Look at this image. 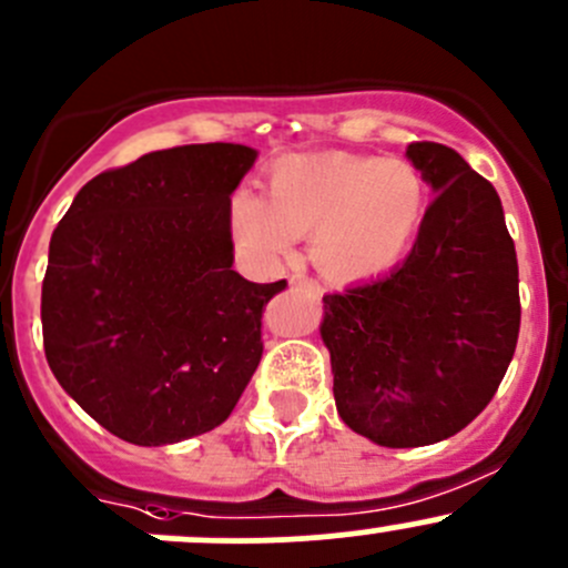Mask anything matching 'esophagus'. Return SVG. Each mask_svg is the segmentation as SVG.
I'll list each match as a JSON object with an SVG mask.
<instances>
[{
  "mask_svg": "<svg viewBox=\"0 0 568 568\" xmlns=\"http://www.w3.org/2000/svg\"><path fill=\"white\" fill-rule=\"evenodd\" d=\"M288 285L291 288H313L316 283H313L311 277H305V274H294V277L288 280Z\"/></svg>",
  "mask_w": 568,
  "mask_h": 568,
  "instance_id": "34e87169",
  "label": "esophagus"
}]
</instances>
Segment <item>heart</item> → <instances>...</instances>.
<instances>
[{"mask_svg":"<svg viewBox=\"0 0 568 568\" xmlns=\"http://www.w3.org/2000/svg\"><path fill=\"white\" fill-rule=\"evenodd\" d=\"M230 230L252 257H277L313 235L327 277L374 280L416 241L424 219L422 174L402 158L285 155L268 172V196L241 185L230 196Z\"/></svg>","mask_w":568,"mask_h":568,"instance_id":"obj_1","label":"heart"}]
</instances>
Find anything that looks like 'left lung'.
<instances>
[{
    "mask_svg": "<svg viewBox=\"0 0 568 568\" xmlns=\"http://www.w3.org/2000/svg\"><path fill=\"white\" fill-rule=\"evenodd\" d=\"M407 161L436 200L410 255L385 277L324 296L338 416L390 449L455 436L491 402L519 338V263L503 202L444 144Z\"/></svg>",
    "mask_w": 568,
    "mask_h": 568,
    "instance_id": "8db88e82",
    "label": "left lung"
}]
</instances>
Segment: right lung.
Segmentation results:
<instances>
[{
	"label": "right lung",
	"instance_id": "1",
	"mask_svg": "<svg viewBox=\"0 0 568 568\" xmlns=\"http://www.w3.org/2000/svg\"><path fill=\"white\" fill-rule=\"evenodd\" d=\"M244 144L150 152L88 180L49 241L43 349L104 430L163 447L233 413L263 355L261 316L285 288L233 268L230 196Z\"/></svg>",
	"mask_w": 568,
	"mask_h": 568
}]
</instances>
